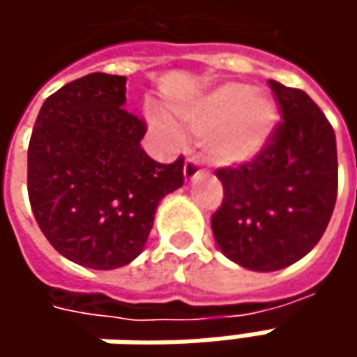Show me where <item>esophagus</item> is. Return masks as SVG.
I'll return each mask as SVG.
<instances>
[{"label":"esophagus","instance_id":"1","mask_svg":"<svg viewBox=\"0 0 357 357\" xmlns=\"http://www.w3.org/2000/svg\"><path fill=\"white\" fill-rule=\"evenodd\" d=\"M202 174H204V171L197 165V160H186L185 169H183V176H185L186 183H195Z\"/></svg>","mask_w":357,"mask_h":357}]
</instances>
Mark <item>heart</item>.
<instances>
[{"instance_id":"1","label":"heart","mask_w":357,"mask_h":357,"mask_svg":"<svg viewBox=\"0 0 357 357\" xmlns=\"http://www.w3.org/2000/svg\"><path fill=\"white\" fill-rule=\"evenodd\" d=\"M176 113L195 132L206 135L211 157L222 165L250 162L264 151L280 123L278 105L242 83L220 85L181 105ZM153 123L165 129L158 117Z\"/></svg>"}]
</instances>
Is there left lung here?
<instances>
[{
  "instance_id": "left-lung-1",
  "label": "left lung",
  "mask_w": 357,
  "mask_h": 357,
  "mask_svg": "<svg viewBox=\"0 0 357 357\" xmlns=\"http://www.w3.org/2000/svg\"><path fill=\"white\" fill-rule=\"evenodd\" d=\"M284 123L238 169H218L225 188L211 227L220 252L254 272L304 258L322 238L337 195L336 135L304 91L268 81Z\"/></svg>"
}]
</instances>
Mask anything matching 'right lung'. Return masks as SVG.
Segmentation results:
<instances>
[{
  "mask_svg": "<svg viewBox=\"0 0 357 357\" xmlns=\"http://www.w3.org/2000/svg\"><path fill=\"white\" fill-rule=\"evenodd\" d=\"M127 77L91 73L53 93L35 121L27 190L35 220L67 260L93 270L143 252L160 200L185 183L183 157L160 165L125 109Z\"/></svg>",
  "mask_w": 357,
  "mask_h": 357,
  "instance_id": "add662e5",
  "label": "right lung"
}]
</instances>
